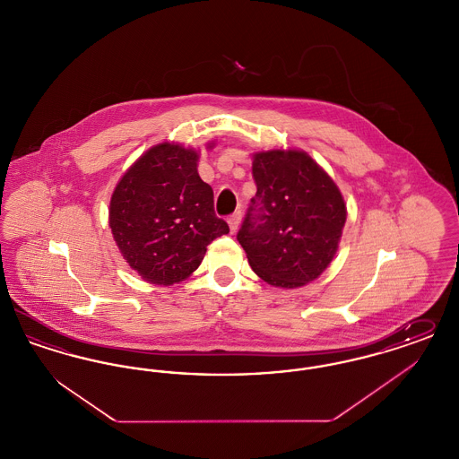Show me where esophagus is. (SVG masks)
Masks as SVG:
<instances>
[{
  "instance_id": "obj_1",
  "label": "esophagus",
  "mask_w": 459,
  "mask_h": 459,
  "mask_svg": "<svg viewBox=\"0 0 459 459\" xmlns=\"http://www.w3.org/2000/svg\"><path fill=\"white\" fill-rule=\"evenodd\" d=\"M229 221V227H230V232L234 234V232H238V229H239L240 225V212L238 213H234L230 219L227 220Z\"/></svg>"
}]
</instances>
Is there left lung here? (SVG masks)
I'll list each match as a JSON object with an SVG mask.
<instances>
[{
    "mask_svg": "<svg viewBox=\"0 0 459 459\" xmlns=\"http://www.w3.org/2000/svg\"><path fill=\"white\" fill-rule=\"evenodd\" d=\"M256 195L238 240L266 284L296 289L318 279L333 260L346 203L330 175L305 152L253 154Z\"/></svg>",
    "mask_w": 459,
    "mask_h": 459,
    "instance_id": "left-lung-1",
    "label": "left lung"
}]
</instances>
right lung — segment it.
<instances>
[{"mask_svg":"<svg viewBox=\"0 0 459 459\" xmlns=\"http://www.w3.org/2000/svg\"><path fill=\"white\" fill-rule=\"evenodd\" d=\"M212 148V146H208ZM199 154L161 143L143 154L118 180L109 201V229L124 260L143 281H186L206 246L229 234L213 210V189L197 174Z\"/></svg>","mask_w":459,"mask_h":459,"instance_id":"1","label":"right lung"}]
</instances>
